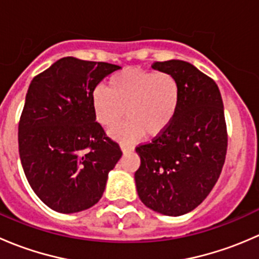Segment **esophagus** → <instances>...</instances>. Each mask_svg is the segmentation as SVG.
I'll return each instance as SVG.
<instances>
[{"label": "esophagus", "mask_w": 259, "mask_h": 259, "mask_svg": "<svg viewBox=\"0 0 259 259\" xmlns=\"http://www.w3.org/2000/svg\"><path fill=\"white\" fill-rule=\"evenodd\" d=\"M120 148H121L122 153H126V151L134 150V146L127 144V143H120Z\"/></svg>", "instance_id": "1"}]
</instances>
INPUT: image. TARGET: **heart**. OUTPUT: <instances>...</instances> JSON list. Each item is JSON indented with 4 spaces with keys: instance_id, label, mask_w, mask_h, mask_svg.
Instances as JSON below:
<instances>
[{
    "instance_id": "1",
    "label": "heart",
    "mask_w": 259,
    "mask_h": 259,
    "mask_svg": "<svg viewBox=\"0 0 259 259\" xmlns=\"http://www.w3.org/2000/svg\"><path fill=\"white\" fill-rule=\"evenodd\" d=\"M180 89L176 77L166 72L129 69L113 75L108 89L98 86L91 94L94 113L106 129L116 127L120 139L156 137L173 122L179 108Z\"/></svg>"
}]
</instances>
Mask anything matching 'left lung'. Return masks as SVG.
<instances>
[{"mask_svg":"<svg viewBox=\"0 0 259 259\" xmlns=\"http://www.w3.org/2000/svg\"><path fill=\"white\" fill-rule=\"evenodd\" d=\"M151 67L176 77L180 101L168 129L135 149V184L146 207L178 217L195 209L221 176L228 143L223 101L217 83L189 62L169 60Z\"/></svg>","mask_w":259,"mask_h":259,"instance_id":"left-lung-1","label":"left lung"}]
</instances>
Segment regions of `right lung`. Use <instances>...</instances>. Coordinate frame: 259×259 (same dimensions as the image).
Masks as SVG:
<instances>
[{"label":"right lung","mask_w":259,"mask_h":259,"mask_svg":"<svg viewBox=\"0 0 259 259\" xmlns=\"http://www.w3.org/2000/svg\"><path fill=\"white\" fill-rule=\"evenodd\" d=\"M120 66L64 57L33 77L18 124L23 171L38 198L59 213H77L103 197L121 158L96 121L91 94Z\"/></svg>","instance_id":"add662e5"}]
</instances>
